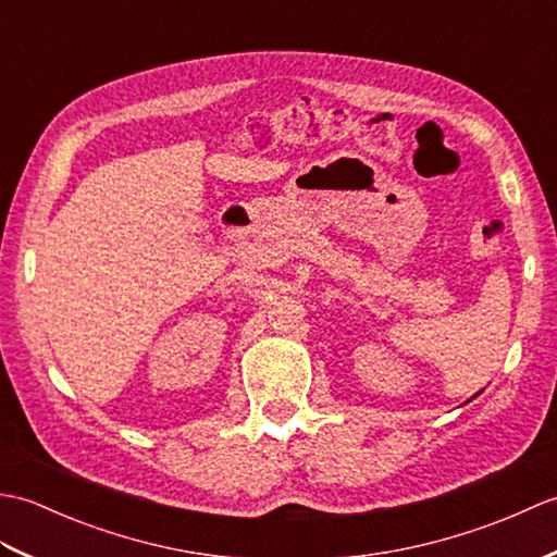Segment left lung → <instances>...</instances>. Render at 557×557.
I'll return each instance as SVG.
<instances>
[{
  "label": "left lung",
  "mask_w": 557,
  "mask_h": 557,
  "mask_svg": "<svg viewBox=\"0 0 557 557\" xmlns=\"http://www.w3.org/2000/svg\"><path fill=\"white\" fill-rule=\"evenodd\" d=\"M479 395H481V393H476V395H474V397H479ZM474 397H471V399H474Z\"/></svg>",
  "instance_id": "obj_1"
}]
</instances>
